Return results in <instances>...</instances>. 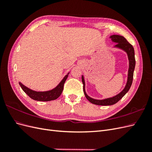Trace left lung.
Returning <instances> with one entry per match:
<instances>
[{
	"instance_id": "1",
	"label": "left lung",
	"mask_w": 152,
	"mask_h": 152,
	"mask_svg": "<svg viewBox=\"0 0 152 152\" xmlns=\"http://www.w3.org/2000/svg\"><path fill=\"white\" fill-rule=\"evenodd\" d=\"M110 38L112 39V40L114 42L117 43L115 47L120 48L124 51H126L127 54L129 61V68L128 71V78H127V82L125 88L123 89L122 92L118 94L117 95L113 96L112 98H110L107 99H104L102 100H98V99H94L90 98L89 96L86 93L85 91V82L84 76H82V83L84 84L83 89H84V93L85 94V96L86 98L88 99L89 102L94 104L97 105H103V106H107V105H112L117 103L119 100L122 98L123 96L125 95L127 92L129 90L130 87L132 83L133 80V74H134V70L136 65V60H135V56H134V48L132 47V45L127 42V40L123 36L118 35H113Z\"/></svg>"
}]
</instances>
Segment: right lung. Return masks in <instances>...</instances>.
Here are the masks:
<instances>
[{
    "label": "right lung",
    "instance_id": "right-lung-1",
    "mask_svg": "<svg viewBox=\"0 0 152 152\" xmlns=\"http://www.w3.org/2000/svg\"><path fill=\"white\" fill-rule=\"evenodd\" d=\"M68 74L69 73L63 78V79L61 81L60 83L55 87V88L48 91L37 92L28 88V87L25 86L23 84H22L21 82H19V84L21 86L23 91L30 98L36 101H39V102L40 101V102H49V101L56 99L58 97H59V96L61 95L63 92L64 84H65V82L67 79Z\"/></svg>",
    "mask_w": 152,
    "mask_h": 152
}]
</instances>
